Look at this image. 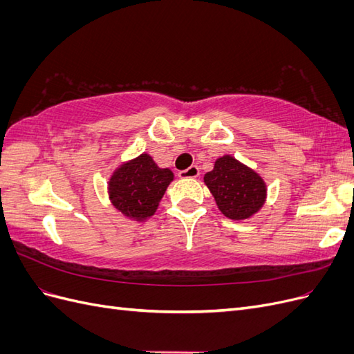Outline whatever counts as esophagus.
I'll list each match as a JSON object with an SVG mask.
<instances>
[{
  "mask_svg": "<svg viewBox=\"0 0 354 354\" xmlns=\"http://www.w3.org/2000/svg\"><path fill=\"white\" fill-rule=\"evenodd\" d=\"M180 178H196L199 177V168L196 165H192L187 169H183L178 173Z\"/></svg>",
  "mask_w": 354,
  "mask_h": 354,
  "instance_id": "obj_1",
  "label": "esophagus"
}]
</instances>
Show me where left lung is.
<instances>
[{"mask_svg": "<svg viewBox=\"0 0 354 354\" xmlns=\"http://www.w3.org/2000/svg\"><path fill=\"white\" fill-rule=\"evenodd\" d=\"M203 183L221 214L230 220L242 221L254 217L267 199L264 178L232 155L216 159L214 168L203 176Z\"/></svg>", "mask_w": 354, "mask_h": 354, "instance_id": "1", "label": "left lung"}]
</instances>
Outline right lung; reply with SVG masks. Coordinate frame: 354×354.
<instances>
[{
	"label": "right lung",
	"mask_w": 354,
	"mask_h": 354,
	"mask_svg": "<svg viewBox=\"0 0 354 354\" xmlns=\"http://www.w3.org/2000/svg\"><path fill=\"white\" fill-rule=\"evenodd\" d=\"M174 173L160 168L149 153L125 160L108 181L109 201L125 218L145 223L156 212Z\"/></svg>",
	"instance_id": "obj_1"
}]
</instances>
